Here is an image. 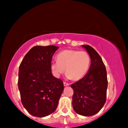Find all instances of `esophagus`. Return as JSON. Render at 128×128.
Masks as SVG:
<instances>
[{
    "label": "esophagus",
    "mask_w": 128,
    "mask_h": 128,
    "mask_svg": "<svg viewBox=\"0 0 128 128\" xmlns=\"http://www.w3.org/2000/svg\"><path fill=\"white\" fill-rule=\"evenodd\" d=\"M63 84H64V86H69L68 83L66 82H63Z\"/></svg>",
    "instance_id": "esophagus-1"
}]
</instances>
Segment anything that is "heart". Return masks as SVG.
<instances>
[{"mask_svg": "<svg viewBox=\"0 0 128 128\" xmlns=\"http://www.w3.org/2000/svg\"><path fill=\"white\" fill-rule=\"evenodd\" d=\"M91 64L89 54L85 51L65 50L57 56V61L51 64V68L56 76L64 72L69 79L81 80L86 74Z\"/></svg>", "mask_w": 128, "mask_h": 128, "instance_id": "b5f03b06", "label": "heart"}]
</instances>
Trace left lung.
<instances>
[{"label":"left lung","mask_w":128,"mask_h":128,"mask_svg":"<svg viewBox=\"0 0 128 128\" xmlns=\"http://www.w3.org/2000/svg\"><path fill=\"white\" fill-rule=\"evenodd\" d=\"M91 58L89 71L82 78L71 84L74 91L72 107L76 113L90 116L100 111L106 100L108 80L105 66L96 51L82 45Z\"/></svg>","instance_id":"left-lung-1"}]
</instances>
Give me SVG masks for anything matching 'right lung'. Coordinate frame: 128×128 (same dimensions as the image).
<instances>
[{"instance_id":"1","label":"right lung","mask_w":128,"mask_h":128,"mask_svg":"<svg viewBox=\"0 0 128 128\" xmlns=\"http://www.w3.org/2000/svg\"><path fill=\"white\" fill-rule=\"evenodd\" d=\"M58 47L34 46L23 58L18 70V87L22 104L30 114L44 117L55 111L64 90L62 80L52 74L51 62Z\"/></svg>"}]
</instances>
